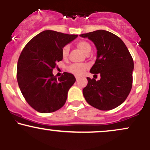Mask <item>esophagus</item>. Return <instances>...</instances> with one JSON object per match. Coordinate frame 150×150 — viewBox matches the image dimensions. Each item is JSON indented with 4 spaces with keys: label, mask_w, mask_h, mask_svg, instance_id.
Here are the masks:
<instances>
[{
    "label": "esophagus",
    "mask_w": 150,
    "mask_h": 150,
    "mask_svg": "<svg viewBox=\"0 0 150 150\" xmlns=\"http://www.w3.org/2000/svg\"><path fill=\"white\" fill-rule=\"evenodd\" d=\"M75 78H76V80H78V79H79V77L76 76V77H75Z\"/></svg>",
    "instance_id": "34e87169"
}]
</instances>
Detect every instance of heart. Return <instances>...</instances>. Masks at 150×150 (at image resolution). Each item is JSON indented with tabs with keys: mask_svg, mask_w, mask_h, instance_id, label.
<instances>
[{
	"mask_svg": "<svg viewBox=\"0 0 150 150\" xmlns=\"http://www.w3.org/2000/svg\"><path fill=\"white\" fill-rule=\"evenodd\" d=\"M77 47L82 51L85 54L88 55L90 53L92 46L89 42L86 41H80L77 43ZM70 51V47L68 46H65L62 49V56L63 58H66L68 56ZM87 65L86 64H80V63H75L70 65L68 67V71L72 73L74 75H81L84 73L85 70L87 68Z\"/></svg>",
	"mask_w": 150,
	"mask_h": 150,
	"instance_id": "1",
	"label": "heart"
}]
</instances>
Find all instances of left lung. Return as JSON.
I'll list each match as a JSON object with an SVG mask.
<instances>
[{"mask_svg": "<svg viewBox=\"0 0 150 150\" xmlns=\"http://www.w3.org/2000/svg\"><path fill=\"white\" fill-rule=\"evenodd\" d=\"M88 38L97 48V59L90 69L100 73L101 79L87 77L88 83L82 90L89 105L102 111L123 104L132 88L134 63L128 48L116 35L99 30L80 34Z\"/></svg>", "mask_w": 150, "mask_h": 150, "instance_id": "8db88e82", "label": "left lung"}]
</instances>
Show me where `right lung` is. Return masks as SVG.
Instances as JSON below:
<instances>
[{
    "label": "right lung",
    "mask_w": 150,
    "mask_h": 150,
    "mask_svg": "<svg viewBox=\"0 0 150 150\" xmlns=\"http://www.w3.org/2000/svg\"><path fill=\"white\" fill-rule=\"evenodd\" d=\"M77 36L43 31L22 50L18 62L17 80L25 100L38 112H53L65 104L68 90L76 80L68 73L57 79L53 69L63 60V48Z\"/></svg>",
    "instance_id": "right-lung-1"
}]
</instances>
